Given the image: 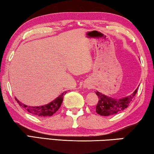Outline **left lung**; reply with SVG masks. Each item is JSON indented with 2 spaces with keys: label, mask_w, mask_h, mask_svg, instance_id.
Instances as JSON below:
<instances>
[{
  "label": "left lung",
  "mask_w": 154,
  "mask_h": 154,
  "mask_svg": "<svg viewBox=\"0 0 154 154\" xmlns=\"http://www.w3.org/2000/svg\"><path fill=\"white\" fill-rule=\"evenodd\" d=\"M137 89L138 88H137L131 95L121 99H114L103 94L100 92H96V94L99 98L96 106V112L100 116H104L116 114L129 106L137 92Z\"/></svg>",
  "instance_id": "obj_1"
}]
</instances>
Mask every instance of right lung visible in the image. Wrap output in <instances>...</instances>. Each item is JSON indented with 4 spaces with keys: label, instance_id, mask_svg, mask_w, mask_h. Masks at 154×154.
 Masks as SVG:
<instances>
[{
    "label": "right lung",
    "instance_id": "add662e5",
    "mask_svg": "<svg viewBox=\"0 0 154 154\" xmlns=\"http://www.w3.org/2000/svg\"><path fill=\"white\" fill-rule=\"evenodd\" d=\"M66 93L65 91L60 94V96L57 97L55 100H54L52 102H51L49 104L43 105V106H27L26 104H22V102H20L15 97V100L20 106L24 108L25 110L28 111L29 113H31L32 115L36 116L39 117H47V116H51L56 112L57 111L60 109L62 104L63 98H64V95Z\"/></svg>",
    "mask_w": 154,
    "mask_h": 154
}]
</instances>
